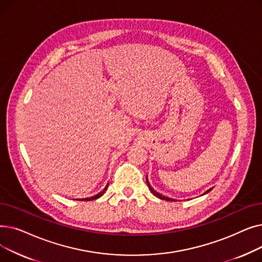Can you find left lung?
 I'll return each mask as SVG.
<instances>
[{
	"instance_id": "1",
	"label": "left lung",
	"mask_w": 262,
	"mask_h": 262,
	"mask_svg": "<svg viewBox=\"0 0 262 262\" xmlns=\"http://www.w3.org/2000/svg\"><path fill=\"white\" fill-rule=\"evenodd\" d=\"M146 184H147V186H148V189L150 190V192H152V193H153L155 196H157L158 199H161V200H166V201H171V202H173V201H174L173 199L167 198V196H164V195H162V194H159L158 192H156V191H155V190H154L152 187L149 186V184H148V182H147V178H146ZM211 190H212V188H211V189H209L207 192H205V193H208V192H209V191H211Z\"/></svg>"
}]
</instances>
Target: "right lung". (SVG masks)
Here are the masks:
<instances>
[{
	"mask_svg": "<svg viewBox=\"0 0 262 262\" xmlns=\"http://www.w3.org/2000/svg\"><path fill=\"white\" fill-rule=\"evenodd\" d=\"M107 187H108V184H107V186L104 188V190L103 191H101L100 193H98L96 195H94V196H91V198H88V199H82V200H80V201H92V200H96V199H99L100 196H102L104 193H105V191H106V189H107Z\"/></svg>",
	"mask_w": 262,
	"mask_h": 262,
	"instance_id": "obj_1",
	"label": "right lung"
}]
</instances>
